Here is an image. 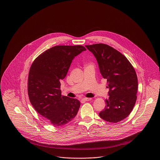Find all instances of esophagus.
Returning a JSON list of instances; mask_svg holds the SVG:
<instances>
[{
  "instance_id": "esophagus-1",
  "label": "esophagus",
  "mask_w": 160,
  "mask_h": 160,
  "mask_svg": "<svg viewBox=\"0 0 160 160\" xmlns=\"http://www.w3.org/2000/svg\"><path fill=\"white\" fill-rule=\"evenodd\" d=\"M92 99L90 98H84L82 99V100L85 101H91Z\"/></svg>"
}]
</instances>
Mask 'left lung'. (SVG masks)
<instances>
[{
  "label": "left lung",
  "mask_w": 160,
  "mask_h": 160,
  "mask_svg": "<svg viewBox=\"0 0 160 160\" xmlns=\"http://www.w3.org/2000/svg\"><path fill=\"white\" fill-rule=\"evenodd\" d=\"M85 47L95 56L100 73L107 79L109 88L106 106L99 115L107 122H119L130 115L137 99L136 72L125 56L107 44Z\"/></svg>",
  "instance_id": "8db88e82"
}]
</instances>
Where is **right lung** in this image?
I'll list each match as a JSON object with an SVG mask.
<instances>
[{"instance_id":"right-lung-1","label":"right lung","mask_w":160,"mask_h":160,"mask_svg":"<svg viewBox=\"0 0 160 160\" xmlns=\"http://www.w3.org/2000/svg\"><path fill=\"white\" fill-rule=\"evenodd\" d=\"M86 50L82 45H57L37 57L30 67L28 94L34 109L55 127L70 122L80 102L61 95L60 80L66 76L75 57Z\"/></svg>"}]
</instances>
